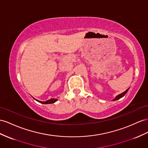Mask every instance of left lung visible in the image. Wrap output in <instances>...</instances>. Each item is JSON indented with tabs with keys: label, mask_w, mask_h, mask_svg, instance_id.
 I'll return each instance as SVG.
<instances>
[{
	"label": "left lung",
	"mask_w": 148,
	"mask_h": 148,
	"mask_svg": "<svg viewBox=\"0 0 148 148\" xmlns=\"http://www.w3.org/2000/svg\"><path fill=\"white\" fill-rule=\"evenodd\" d=\"M128 90H129V89H127L126 90V91H124V92H123V93H121V94H119V95L118 96H116V97L115 98V99H113V101H116V100H117V99H120V98H121V97H123L124 95H125V94H126V93H127V92L128 91Z\"/></svg>",
	"instance_id": "1"
}]
</instances>
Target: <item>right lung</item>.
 I'll return each mask as SVG.
<instances>
[{
    "instance_id": "1",
    "label": "right lung",
    "mask_w": 148,
    "mask_h": 148,
    "mask_svg": "<svg viewBox=\"0 0 148 148\" xmlns=\"http://www.w3.org/2000/svg\"><path fill=\"white\" fill-rule=\"evenodd\" d=\"M36 101H37V100H36ZM57 101V99H49V100H47V101H38V102H39V103H42V104H52V103H54L55 102Z\"/></svg>"
}]
</instances>
